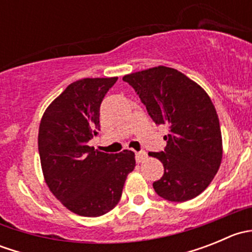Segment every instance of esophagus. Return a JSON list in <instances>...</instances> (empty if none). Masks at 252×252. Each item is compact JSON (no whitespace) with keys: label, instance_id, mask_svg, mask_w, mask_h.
I'll return each instance as SVG.
<instances>
[{"label":"esophagus","instance_id":"1","mask_svg":"<svg viewBox=\"0 0 252 252\" xmlns=\"http://www.w3.org/2000/svg\"><path fill=\"white\" fill-rule=\"evenodd\" d=\"M135 158H136V162L140 163V162H144L145 159H147V154L145 151L135 152Z\"/></svg>","mask_w":252,"mask_h":252}]
</instances>
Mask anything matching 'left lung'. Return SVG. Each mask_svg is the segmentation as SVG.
Masks as SVG:
<instances>
[{
    "label": "left lung",
    "mask_w": 252,
    "mask_h": 252,
    "mask_svg": "<svg viewBox=\"0 0 252 252\" xmlns=\"http://www.w3.org/2000/svg\"><path fill=\"white\" fill-rule=\"evenodd\" d=\"M156 124H164V151L149 152L163 163L154 189L164 200L184 202L210 185L222 162L220 119L207 93L174 68L158 65L123 77Z\"/></svg>",
    "instance_id": "8db88e82"
}]
</instances>
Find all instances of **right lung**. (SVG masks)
Wrapping results in <instances>:
<instances>
[{
  "instance_id": "obj_1",
  "label": "right lung",
  "mask_w": 252,
  "mask_h": 252,
  "mask_svg": "<svg viewBox=\"0 0 252 252\" xmlns=\"http://www.w3.org/2000/svg\"><path fill=\"white\" fill-rule=\"evenodd\" d=\"M117 79L74 81L50 103L40 122L37 144L45 182L64 207L84 217L113 210L135 168L133 151L105 154L88 145L100 129V105Z\"/></svg>"
}]
</instances>
